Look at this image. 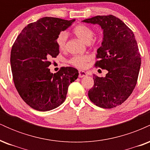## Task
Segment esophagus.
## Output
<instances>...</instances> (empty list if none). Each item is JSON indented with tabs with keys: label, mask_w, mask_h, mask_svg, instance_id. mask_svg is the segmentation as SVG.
Returning <instances> with one entry per match:
<instances>
[{
	"label": "esophagus",
	"mask_w": 150,
	"mask_h": 150,
	"mask_svg": "<svg viewBox=\"0 0 150 150\" xmlns=\"http://www.w3.org/2000/svg\"><path fill=\"white\" fill-rule=\"evenodd\" d=\"M87 73H86V72L81 71V70L79 71V75H78L79 77H84L87 76Z\"/></svg>",
	"instance_id": "obj_1"
}]
</instances>
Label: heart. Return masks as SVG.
I'll return each mask as SVG.
<instances>
[{
  "mask_svg": "<svg viewBox=\"0 0 150 150\" xmlns=\"http://www.w3.org/2000/svg\"><path fill=\"white\" fill-rule=\"evenodd\" d=\"M73 32L77 37L83 41L86 44L90 42L94 37V31L92 29L82 24H79L75 26L73 28ZM67 38H68V34L66 32L64 31L59 32L56 39V43L58 49L61 50L65 49ZM89 61L90 58L87 55H77L70 58L69 63L77 68H85Z\"/></svg>",
  "mask_w": 150,
  "mask_h": 150,
  "instance_id": "heart-1",
  "label": "heart"
}]
</instances>
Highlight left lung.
Listing matches in <instances>:
<instances>
[{
    "label": "left lung",
    "instance_id": "8db88e82",
    "mask_svg": "<svg viewBox=\"0 0 150 150\" xmlns=\"http://www.w3.org/2000/svg\"><path fill=\"white\" fill-rule=\"evenodd\" d=\"M83 22L98 24L104 30L94 67L107 70L104 77L94 75L89 98L101 108H114L130 97L137 84L141 65L137 41L132 31L113 15H98Z\"/></svg>",
    "mask_w": 150,
    "mask_h": 150
}]
</instances>
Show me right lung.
I'll list each match as a JSON object with an SVG mask.
<instances>
[{"instance_id":"add662e5","label":"right lung","mask_w":150,"mask_h":150,"mask_svg":"<svg viewBox=\"0 0 150 150\" xmlns=\"http://www.w3.org/2000/svg\"><path fill=\"white\" fill-rule=\"evenodd\" d=\"M75 20L45 17L27 25L17 37L10 53L15 88L30 107L39 111L57 108L66 98L68 86L78 77L73 67H61L51 73L50 60L60 51L56 43L61 30Z\"/></svg>"}]
</instances>
